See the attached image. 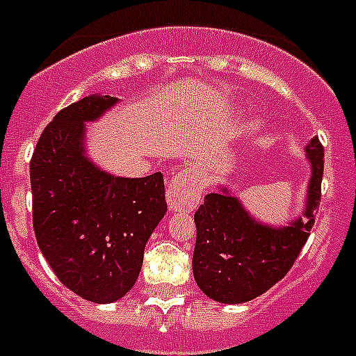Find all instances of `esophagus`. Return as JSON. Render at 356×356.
Listing matches in <instances>:
<instances>
[{"label":"esophagus","instance_id":"esophagus-1","mask_svg":"<svg viewBox=\"0 0 356 356\" xmlns=\"http://www.w3.org/2000/svg\"><path fill=\"white\" fill-rule=\"evenodd\" d=\"M202 198V184L197 174L191 170H182L172 179L167 189V204L172 211H191Z\"/></svg>","mask_w":356,"mask_h":356}]
</instances>
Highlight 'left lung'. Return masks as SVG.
<instances>
[{"label":"left lung","mask_w":356,"mask_h":356,"mask_svg":"<svg viewBox=\"0 0 356 356\" xmlns=\"http://www.w3.org/2000/svg\"><path fill=\"white\" fill-rule=\"evenodd\" d=\"M305 154L311 163L305 209L288 227L257 221L227 188L204 198L195 212L193 274L209 298L221 304L249 302L288 274L307 242L321 198L325 152L320 138L309 142Z\"/></svg>","instance_id":"left-lung-1"}]
</instances>
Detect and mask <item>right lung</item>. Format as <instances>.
<instances>
[{
    "instance_id": "1",
    "label": "right lung",
    "mask_w": 356,
    "mask_h": 356,
    "mask_svg": "<svg viewBox=\"0 0 356 356\" xmlns=\"http://www.w3.org/2000/svg\"><path fill=\"white\" fill-rule=\"evenodd\" d=\"M119 99L91 95L56 114L29 163L33 228L66 288L95 304L124 297L140 274L149 237L167 212L161 172L115 177L86 156V122Z\"/></svg>"
}]
</instances>
